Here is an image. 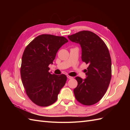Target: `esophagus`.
I'll list each match as a JSON object with an SVG mask.
<instances>
[{"label":"esophagus","instance_id":"1","mask_svg":"<svg viewBox=\"0 0 130 130\" xmlns=\"http://www.w3.org/2000/svg\"><path fill=\"white\" fill-rule=\"evenodd\" d=\"M67 77H68V78H69V79H72V78H73V77L70 76L69 75H67Z\"/></svg>","mask_w":130,"mask_h":130}]
</instances>
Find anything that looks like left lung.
<instances>
[{
  "label": "left lung",
  "instance_id": "obj_1",
  "mask_svg": "<svg viewBox=\"0 0 130 130\" xmlns=\"http://www.w3.org/2000/svg\"><path fill=\"white\" fill-rule=\"evenodd\" d=\"M79 43L81 58L88 64L84 80L77 76V87L74 89L76 99L81 104L90 106L97 103L107 91L112 76L111 58L105 42L89 31H81L68 36Z\"/></svg>",
  "mask_w": 130,
  "mask_h": 130
}]
</instances>
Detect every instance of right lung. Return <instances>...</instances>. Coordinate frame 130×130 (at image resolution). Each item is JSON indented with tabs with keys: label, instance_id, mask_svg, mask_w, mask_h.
<instances>
[{
	"label": "right lung",
	"instance_id": "add662e5",
	"mask_svg": "<svg viewBox=\"0 0 130 130\" xmlns=\"http://www.w3.org/2000/svg\"><path fill=\"white\" fill-rule=\"evenodd\" d=\"M68 42L64 37L43 34L31 41L24 51L22 81L27 95L38 106L45 107L55 103L66 84L65 75L51 74L48 66L53 63L58 49Z\"/></svg>",
	"mask_w": 130,
	"mask_h": 130
}]
</instances>
